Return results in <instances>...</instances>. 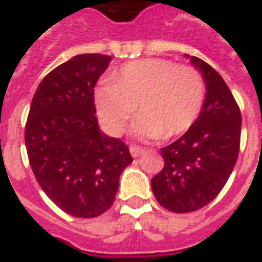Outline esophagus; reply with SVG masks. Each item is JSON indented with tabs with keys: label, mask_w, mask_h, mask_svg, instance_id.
Instances as JSON below:
<instances>
[{
	"label": "esophagus",
	"mask_w": 262,
	"mask_h": 262,
	"mask_svg": "<svg viewBox=\"0 0 262 262\" xmlns=\"http://www.w3.org/2000/svg\"><path fill=\"white\" fill-rule=\"evenodd\" d=\"M143 149L142 147H139V146H130V154L133 158H139L140 155H143Z\"/></svg>",
	"instance_id": "1"
}]
</instances>
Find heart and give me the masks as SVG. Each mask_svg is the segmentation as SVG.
<instances>
[{
    "mask_svg": "<svg viewBox=\"0 0 262 262\" xmlns=\"http://www.w3.org/2000/svg\"><path fill=\"white\" fill-rule=\"evenodd\" d=\"M99 119L112 135H122L138 108L133 130L143 139H173L196 122L205 100V81L189 66L163 58L124 64L96 90Z\"/></svg>",
    "mask_w": 262,
    "mask_h": 262,
    "instance_id": "1",
    "label": "heart"
}]
</instances>
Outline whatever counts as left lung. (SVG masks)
Masks as SVG:
<instances>
[{"mask_svg":"<svg viewBox=\"0 0 262 262\" xmlns=\"http://www.w3.org/2000/svg\"><path fill=\"white\" fill-rule=\"evenodd\" d=\"M206 83L196 122L161 149L165 165L152 179L156 201L170 212L198 211L218 196L235 166L241 142V112L229 87L208 63L191 57Z\"/></svg>","mask_w":262,"mask_h":262,"instance_id":"obj_1","label":"left lung"}]
</instances>
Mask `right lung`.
Here are the masks:
<instances>
[{
	"instance_id": "right-lung-1",
	"label": "right lung",
	"mask_w": 262,
	"mask_h": 262,
	"mask_svg": "<svg viewBox=\"0 0 262 262\" xmlns=\"http://www.w3.org/2000/svg\"><path fill=\"white\" fill-rule=\"evenodd\" d=\"M104 54H80L42 79L26 123L34 176L60 209L96 218L113 205L132 159L127 145L99 130L94 86L108 67Z\"/></svg>"
}]
</instances>
